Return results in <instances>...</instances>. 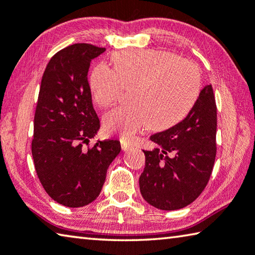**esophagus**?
<instances>
[{
  "mask_svg": "<svg viewBox=\"0 0 255 255\" xmlns=\"http://www.w3.org/2000/svg\"><path fill=\"white\" fill-rule=\"evenodd\" d=\"M121 148H123L124 152H128V151H131L132 146L131 144H129L127 142H121Z\"/></svg>",
  "mask_w": 255,
  "mask_h": 255,
  "instance_id": "esophagus-1",
  "label": "esophagus"
}]
</instances>
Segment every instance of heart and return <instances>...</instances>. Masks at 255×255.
Segmentation results:
<instances>
[{"label": "heart", "mask_w": 255, "mask_h": 255, "mask_svg": "<svg viewBox=\"0 0 255 255\" xmlns=\"http://www.w3.org/2000/svg\"><path fill=\"white\" fill-rule=\"evenodd\" d=\"M116 68L99 63L92 71V95L100 107L119 101L125 88L134 87L132 107H120L103 118L104 130L131 139L153 125L171 127L184 118L201 90L199 67L169 51L124 52L116 56Z\"/></svg>", "instance_id": "heart-1"}]
</instances>
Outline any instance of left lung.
Listing matches in <instances>:
<instances>
[{"instance_id":"8db88e82","label":"left lung","mask_w":255,"mask_h":255,"mask_svg":"<svg viewBox=\"0 0 255 255\" xmlns=\"http://www.w3.org/2000/svg\"><path fill=\"white\" fill-rule=\"evenodd\" d=\"M216 134V100L212 86L207 85L180 123L149 137L156 147L143 151L145 168L139 177L143 199L167 211L195 201L211 176Z\"/></svg>"}]
</instances>
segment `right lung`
<instances>
[{"mask_svg":"<svg viewBox=\"0 0 255 255\" xmlns=\"http://www.w3.org/2000/svg\"><path fill=\"white\" fill-rule=\"evenodd\" d=\"M104 51L74 44L52 56L42 77L31 154L44 189L64 207L92 203L121 151L119 140L113 139L84 147L100 129L87 75L92 60Z\"/></svg>","mask_w":255,"mask_h":255,"instance_id":"right-lung-1","label":"right lung"}]
</instances>
